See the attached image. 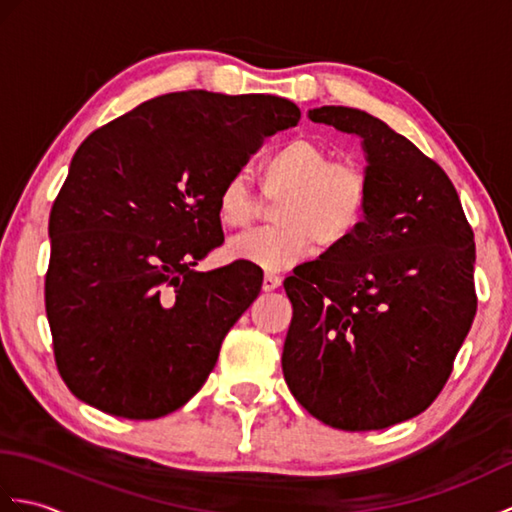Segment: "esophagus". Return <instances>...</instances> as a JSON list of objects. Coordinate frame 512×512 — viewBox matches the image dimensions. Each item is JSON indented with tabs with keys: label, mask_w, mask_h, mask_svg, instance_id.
Returning <instances> with one entry per match:
<instances>
[{
	"label": "esophagus",
	"mask_w": 512,
	"mask_h": 512,
	"mask_svg": "<svg viewBox=\"0 0 512 512\" xmlns=\"http://www.w3.org/2000/svg\"><path fill=\"white\" fill-rule=\"evenodd\" d=\"M281 286V277L279 275H273V273H266V277H264V290L266 292H270V290H277Z\"/></svg>",
	"instance_id": "esophagus-1"
}]
</instances>
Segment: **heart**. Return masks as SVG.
Masks as SVG:
<instances>
[{
	"mask_svg": "<svg viewBox=\"0 0 512 512\" xmlns=\"http://www.w3.org/2000/svg\"><path fill=\"white\" fill-rule=\"evenodd\" d=\"M259 180L268 195L281 193L270 228L233 237L226 253L235 262L284 270L306 259L319 244L339 250L358 233L369 206V178L352 160H334L332 151L308 136L292 138L262 160ZM217 220L244 228L257 213V198L242 176H231L217 193Z\"/></svg>",
	"mask_w": 512,
	"mask_h": 512,
	"instance_id": "obj_1",
	"label": "heart"
}]
</instances>
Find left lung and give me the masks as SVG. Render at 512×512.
<instances>
[{"mask_svg": "<svg viewBox=\"0 0 512 512\" xmlns=\"http://www.w3.org/2000/svg\"><path fill=\"white\" fill-rule=\"evenodd\" d=\"M310 121L363 138L369 206L358 233L284 281V378L343 431L418 416L438 398L475 319V244L438 162L380 118L325 105Z\"/></svg>", "mask_w": 512, "mask_h": 512, "instance_id": "left-lung-1", "label": "left lung"}]
</instances>
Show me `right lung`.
Here are the masks:
<instances>
[{
    "label": "right lung",
    "instance_id": "1",
    "mask_svg": "<svg viewBox=\"0 0 512 512\" xmlns=\"http://www.w3.org/2000/svg\"><path fill=\"white\" fill-rule=\"evenodd\" d=\"M299 118L279 96L189 90L83 140L50 211L46 273L54 361L76 398L154 420L198 394L264 279L246 262L193 270L224 242L217 193Z\"/></svg>",
    "mask_w": 512,
    "mask_h": 512
}]
</instances>
